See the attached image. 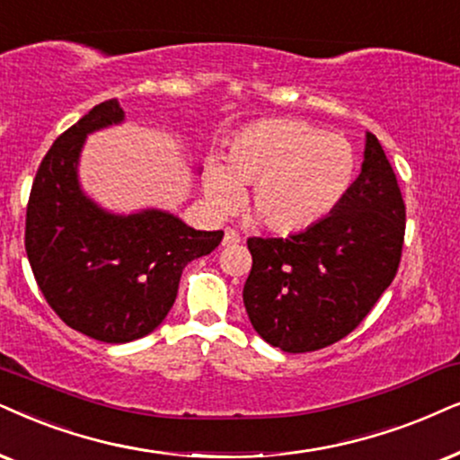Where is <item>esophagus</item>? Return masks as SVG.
Returning <instances> with one entry per match:
<instances>
[{
	"label": "esophagus",
	"mask_w": 460,
	"mask_h": 460,
	"mask_svg": "<svg viewBox=\"0 0 460 460\" xmlns=\"http://www.w3.org/2000/svg\"><path fill=\"white\" fill-rule=\"evenodd\" d=\"M237 242H240V235H237L234 229H225L223 246H231V243H237Z\"/></svg>",
	"instance_id": "esophagus-1"
}]
</instances>
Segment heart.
<instances>
[{
  "label": "heart",
  "instance_id": "heart-1",
  "mask_svg": "<svg viewBox=\"0 0 460 460\" xmlns=\"http://www.w3.org/2000/svg\"><path fill=\"white\" fill-rule=\"evenodd\" d=\"M357 155L346 137L295 119L261 120L231 142L225 167L208 165L203 187L217 214H229L250 187L248 210L276 234L310 229L340 206Z\"/></svg>",
  "mask_w": 460,
  "mask_h": 460
}]
</instances>
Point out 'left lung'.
Segmentation results:
<instances>
[{
  "mask_svg": "<svg viewBox=\"0 0 460 460\" xmlns=\"http://www.w3.org/2000/svg\"><path fill=\"white\" fill-rule=\"evenodd\" d=\"M405 235L393 165L367 133L360 176L327 218L288 237H248L243 305L284 352H314L352 333L391 287Z\"/></svg>",
  "mask_w": 460,
  "mask_h": 460,
  "instance_id": "obj_1",
  "label": "left lung"
}]
</instances>
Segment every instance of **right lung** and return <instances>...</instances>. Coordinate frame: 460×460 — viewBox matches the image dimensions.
Here are the masks:
<instances>
[{
	"mask_svg": "<svg viewBox=\"0 0 460 460\" xmlns=\"http://www.w3.org/2000/svg\"><path fill=\"white\" fill-rule=\"evenodd\" d=\"M120 120L119 100L102 102L55 139L38 167L25 218L27 259L44 299L67 327L106 344L159 327L184 267L223 240V231H195L161 210L110 214L80 190L84 137Z\"/></svg>",
	"mask_w": 460,
	"mask_h": 460,
	"instance_id": "right-lung-1",
	"label": "right lung"
}]
</instances>
